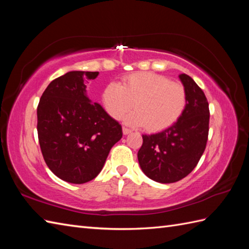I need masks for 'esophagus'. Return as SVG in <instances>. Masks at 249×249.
Returning a JSON list of instances; mask_svg holds the SVG:
<instances>
[{"label": "esophagus", "mask_w": 249, "mask_h": 249, "mask_svg": "<svg viewBox=\"0 0 249 249\" xmlns=\"http://www.w3.org/2000/svg\"><path fill=\"white\" fill-rule=\"evenodd\" d=\"M131 133V129L127 128V127H123V134L124 135H128Z\"/></svg>", "instance_id": "obj_1"}]
</instances>
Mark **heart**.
<instances>
[{
  "label": "heart",
  "instance_id": "1",
  "mask_svg": "<svg viewBox=\"0 0 249 249\" xmlns=\"http://www.w3.org/2000/svg\"><path fill=\"white\" fill-rule=\"evenodd\" d=\"M102 99L111 118L121 119L134 106L136 110L126 118L127 123L160 131L181 118L187 93L182 83L158 73L139 71L124 77L121 84H107Z\"/></svg>",
  "mask_w": 249,
  "mask_h": 249
}]
</instances>
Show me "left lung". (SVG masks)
<instances>
[{"instance_id":"1","label":"left lung","mask_w":249,"mask_h":249,"mask_svg":"<svg viewBox=\"0 0 249 249\" xmlns=\"http://www.w3.org/2000/svg\"><path fill=\"white\" fill-rule=\"evenodd\" d=\"M186 89L183 113L170 127L153 135H142L139 165L147 178L158 183H174L187 177L197 166L209 136V103L192 77L179 75Z\"/></svg>"}]
</instances>
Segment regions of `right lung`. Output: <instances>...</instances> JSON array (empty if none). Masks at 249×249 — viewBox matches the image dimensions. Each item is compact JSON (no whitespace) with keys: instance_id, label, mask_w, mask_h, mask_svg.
Instances as JSON below:
<instances>
[{"instance_id":"add662e5","label":"right lung","mask_w":249,"mask_h":249,"mask_svg":"<svg viewBox=\"0 0 249 249\" xmlns=\"http://www.w3.org/2000/svg\"><path fill=\"white\" fill-rule=\"evenodd\" d=\"M98 71H70L54 79L37 107V133L44 160L57 178L83 184L102 171L122 126L99 104H91L86 81Z\"/></svg>"}]
</instances>
